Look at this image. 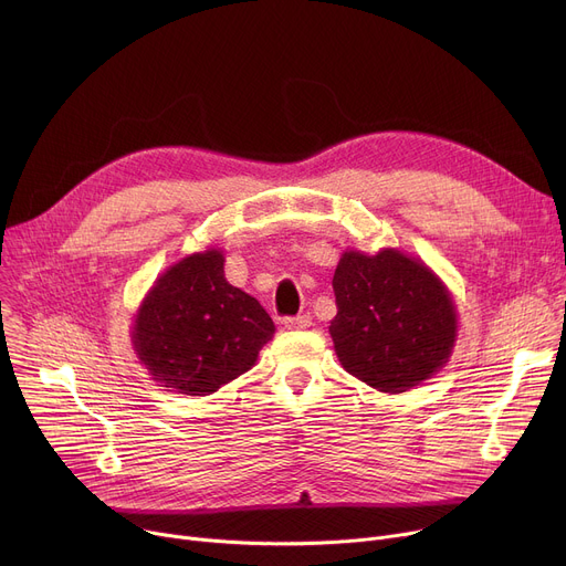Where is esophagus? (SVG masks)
I'll use <instances>...</instances> for the list:
<instances>
[{"mask_svg": "<svg viewBox=\"0 0 566 566\" xmlns=\"http://www.w3.org/2000/svg\"><path fill=\"white\" fill-rule=\"evenodd\" d=\"M310 325H312V316H307V314L295 316V318H284L286 329H307Z\"/></svg>", "mask_w": 566, "mask_h": 566, "instance_id": "obj_1", "label": "esophagus"}]
</instances>
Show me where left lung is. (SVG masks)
I'll return each mask as SVG.
<instances>
[{"label": "left lung", "instance_id": "obj_1", "mask_svg": "<svg viewBox=\"0 0 566 566\" xmlns=\"http://www.w3.org/2000/svg\"><path fill=\"white\" fill-rule=\"evenodd\" d=\"M332 289L329 336L342 366L382 394H402L439 373L458 342L448 286L417 256L394 248L346 250Z\"/></svg>", "mask_w": 566, "mask_h": 566}]
</instances>
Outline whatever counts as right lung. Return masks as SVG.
Listing matches in <instances>:
<instances>
[{"label": "right lung", "mask_w": 566, "mask_h": 566, "mask_svg": "<svg viewBox=\"0 0 566 566\" xmlns=\"http://www.w3.org/2000/svg\"><path fill=\"white\" fill-rule=\"evenodd\" d=\"M273 334L259 300L224 280L222 250L207 248L172 263L145 293L132 346L159 387L209 396L250 370Z\"/></svg>", "instance_id": "1"}]
</instances>
